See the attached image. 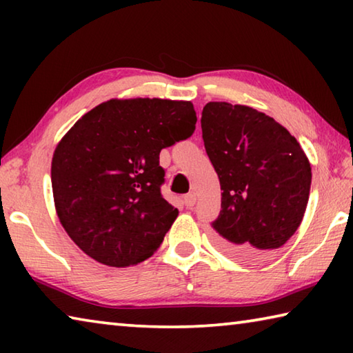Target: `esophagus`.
<instances>
[{
  "label": "esophagus",
  "mask_w": 353,
  "mask_h": 353,
  "mask_svg": "<svg viewBox=\"0 0 353 353\" xmlns=\"http://www.w3.org/2000/svg\"><path fill=\"white\" fill-rule=\"evenodd\" d=\"M183 204L187 205V208H191L196 204V194L194 193H188L183 196Z\"/></svg>",
  "instance_id": "esophagus-1"
}]
</instances>
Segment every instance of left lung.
<instances>
[{"instance_id":"left-lung-1","label":"left lung","mask_w":353,"mask_h":353,"mask_svg":"<svg viewBox=\"0 0 353 353\" xmlns=\"http://www.w3.org/2000/svg\"><path fill=\"white\" fill-rule=\"evenodd\" d=\"M201 128L223 190L212 227L229 254L266 259L302 223L312 185L307 155L276 119L248 105L208 103Z\"/></svg>"}]
</instances>
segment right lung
I'll list each match as a JSON object with an SVG mask.
<instances>
[{
	"label": "right lung",
	"mask_w": 353,
	"mask_h": 353,
	"mask_svg": "<svg viewBox=\"0 0 353 353\" xmlns=\"http://www.w3.org/2000/svg\"><path fill=\"white\" fill-rule=\"evenodd\" d=\"M190 101L110 99L85 113L51 163L57 216L79 249L124 268L151 256L177 218L163 199V148L196 129Z\"/></svg>",
	"instance_id": "right-lung-1"
}]
</instances>
